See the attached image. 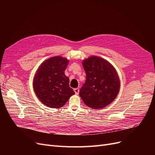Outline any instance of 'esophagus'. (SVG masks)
<instances>
[{"label": "esophagus", "instance_id": "1", "mask_svg": "<svg viewBox=\"0 0 155 155\" xmlns=\"http://www.w3.org/2000/svg\"><path fill=\"white\" fill-rule=\"evenodd\" d=\"M74 92L75 93V94L78 95L79 94V88H74Z\"/></svg>", "mask_w": 155, "mask_h": 155}]
</instances>
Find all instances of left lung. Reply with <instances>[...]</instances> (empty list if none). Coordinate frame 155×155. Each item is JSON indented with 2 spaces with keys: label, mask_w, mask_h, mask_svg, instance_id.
Here are the masks:
<instances>
[{
  "label": "left lung",
  "mask_w": 155,
  "mask_h": 155,
  "mask_svg": "<svg viewBox=\"0 0 155 155\" xmlns=\"http://www.w3.org/2000/svg\"><path fill=\"white\" fill-rule=\"evenodd\" d=\"M82 64L86 80L80 88V97L91 108L106 107L119 92L120 80L116 69L108 61L95 56L84 60Z\"/></svg>",
  "instance_id": "1"
}]
</instances>
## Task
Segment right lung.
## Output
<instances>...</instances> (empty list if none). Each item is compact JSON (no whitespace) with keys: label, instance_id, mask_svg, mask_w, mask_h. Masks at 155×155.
Listing matches in <instances>:
<instances>
[{"label":"right lung","instance_id":"right-lung-1","mask_svg":"<svg viewBox=\"0 0 155 155\" xmlns=\"http://www.w3.org/2000/svg\"><path fill=\"white\" fill-rule=\"evenodd\" d=\"M69 61L53 56L41 64L33 80L34 91L43 104L51 108L63 107L75 94L70 87L69 78L64 74Z\"/></svg>","mask_w":155,"mask_h":155}]
</instances>
